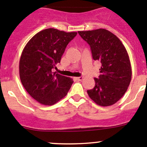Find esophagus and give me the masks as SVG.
I'll return each instance as SVG.
<instances>
[{
    "label": "esophagus",
    "mask_w": 147,
    "mask_h": 147,
    "mask_svg": "<svg viewBox=\"0 0 147 147\" xmlns=\"http://www.w3.org/2000/svg\"><path fill=\"white\" fill-rule=\"evenodd\" d=\"M75 79L77 81H82L83 79V76H79V77H76L75 78Z\"/></svg>",
    "instance_id": "obj_1"
}]
</instances>
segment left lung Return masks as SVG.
<instances>
[{"label":"left lung","mask_w":147,"mask_h":147,"mask_svg":"<svg viewBox=\"0 0 147 147\" xmlns=\"http://www.w3.org/2000/svg\"><path fill=\"white\" fill-rule=\"evenodd\" d=\"M78 33L90 46L93 59L101 63L100 75L98 79L94 78L95 86L87 90L88 95L99 105H112L124 95L131 80L132 71L126 49L107 29Z\"/></svg>","instance_id":"left-lung-1"}]
</instances>
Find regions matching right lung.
<instances>
[{"mask_svg": "<svg viewBox=\"0 0 147 147\" xmlns=\"http://www.w3.org/2000/svg\"><path fill=\"white\" fill-rule=\"evenodd\" d=\"M77 32L49 28L37 33L22 51L19 61L21 82L31 97L44 105H53L63 98L74 81L54 73L65 49Z\"/></svg>", "mask_w": 147, "mask_h": 147, "instance_id": "right-lung-1", "label": "right lung"}]
</instances>
